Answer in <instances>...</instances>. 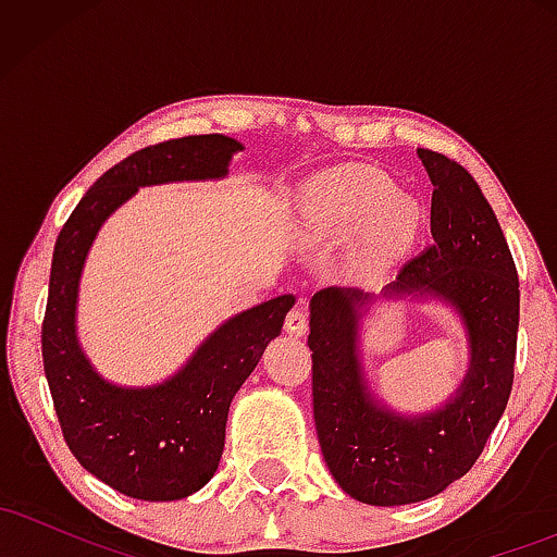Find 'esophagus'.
<instances>
[{
	"label": "esophagus",
	"instance_id": "34e87169",
	"mask_svg": "<svg viewBox=\"0 0 557 557\" xmlns=\"http://www.w3.org/2000/svg\"><path fill=\"white\" fill-rule=\"evenodd\" d=\"M306 322H309V314H306L304 306H296V309L290 311L285 319V330L290 332V335H306Z\"/></svg>",
	"mask_w": 557,
	"mask_h": 557
}]
</instances>
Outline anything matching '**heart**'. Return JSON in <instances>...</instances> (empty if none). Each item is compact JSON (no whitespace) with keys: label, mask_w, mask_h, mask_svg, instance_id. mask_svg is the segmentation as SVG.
Here are the masks:
<instances>
[{"label":"heart","mask_w":557,"mask_h":557,"mask_svg":"<svg viewBox=\"0 0 557 557\" xmlns=\"http://www.w3.org/2000/svg\"><path fill=\"white\" fill-rule=\"evenodd\" d=\"M300 227L314 240L337 243L359 234L356 257L382 270L411 251L424 225L419 198L398 194L395 183L372 168H337L306 183L298 198Z\"/></svg>","instance_id":"b5f03b06"}]
</instances>
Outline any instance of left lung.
Here are the masks:
<instances>
[{
  "instance_id": "left-lung-1",
  "label": "left lung",
  "mask_w": 557,
  "mask_h": 557,
  "mask_svg": "<svg viewBox=\"0 0 557 557\" xmlns=\"http://www.w3.org/2000/svg\"><path fill=\"white\" fill-rule=\"evenodd\" d=\"M432 190V246L380 296L324 287L311 298L314 421L330 474L367 505L430 500L461 479L500 421L513 387L519 274L490 201L461 164L417 149ZM443 302L459 317L470 367L450 399L398 412L368 382L362 319L376 302Z\"/></svg>"
}]
</instances>
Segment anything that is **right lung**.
Listing matches in <instances>:
<instances>
[{
	"label": "right lung",
	"mask_w": 557,
	"mask_h": 557,
	"mask_svg": "<svg viewBox=\"0 0 557 557\" xmlns=\"http://www.w3.org/2000/svg\"><path fill=\"white\" fill-rule=\"evenodd\" d=\"M238 151L240 140L222 133L146 146L86 190L57 238L41 327L57 419L83 469L136 500H183L214 476L230 403L280 335L296 296L225 319L168 380L127 387L96 372L78 341L83 267L101 225L138 188L222 181Z\"/></svg>",
	"instance_id": "add662e5"
}]
</instances>
